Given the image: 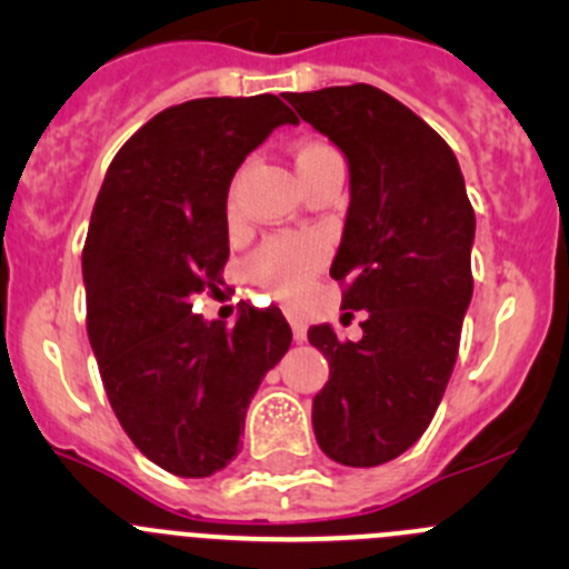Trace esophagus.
<instances>
[{"mask_svg":"<svg viewBox=\"0 0 569 569\" xmlns=\"http://www.w3.org/2000/svg\"><path fill=\"white\" fill-rule=\"evenodd\" d=\"M291 336H295V341H297V343L306 341V338H308V327H306V321L291 319Z\"/></svg>","mask_w":569,"mask_h":569,"instance_id":"1","label":"esophagus"}]
</instances>
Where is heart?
<instances>
[{"mask_svg":"<svg viewBox=\"0 0 569 569\" xmlns=\"http://www.w3.org/2000/svg\"><path fill=\"white\" fill-rule=\"evenodd\" d=\"M321 151H330L325 146H302L297 151L295 164L308 162ZM237 217V206L233 198L228 200V220ZM321 263V244L317 239L308 237H283L272 239V242L263 244L261 250L252 256L250 261V274L261 286H267L272 295H278L280 300H295L302 289L308 286L311 274L317 272Z\"/></svg>","mask_w":569,"mask_h":569,"instance_id":"1","label":"heart"}]
</instances>
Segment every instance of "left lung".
<instances>
[{"mask_svg": "<svg viewBox=\"0 0 569 569\" xmlns=\"http://www.w3.org/2000/svg\"><path fill=\"white\" fill-rule=\"evenodd\" d=\"M286 101L347 159L330 274L347 280L341 308L366 311L360 341H338L330 325L308 330L330 363L313 435L330 460L375 468L427 432L449 386L473 297L476 217L455 151L393 96L347 84Z\"/></svg>", "mask_w": 569, "mask_h": 569, "instance_id": "1", "label": "left lung"}]
</instances>
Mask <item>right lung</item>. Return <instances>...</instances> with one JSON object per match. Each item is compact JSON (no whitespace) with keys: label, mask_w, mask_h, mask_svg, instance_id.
<instances>
[{"label":"right lung","mask_w":569,"mask_h":569,"mask_svg":"<svg viewBox=\"0 0 569 569\" xmlns=\"http://www.w3.org/2000/svg\"><path fill=\"white\" fill-rule=\"evenodd\" d=\"M278 96L194 99L148 120L109 164L82 250L88 336L131 443L203 479L239 455L244 412L291 343L280 308H242L233 330L192 313L228 261V189L272 129Z\"/></svg>","instance_id":"obj_1"}]
</instances>
